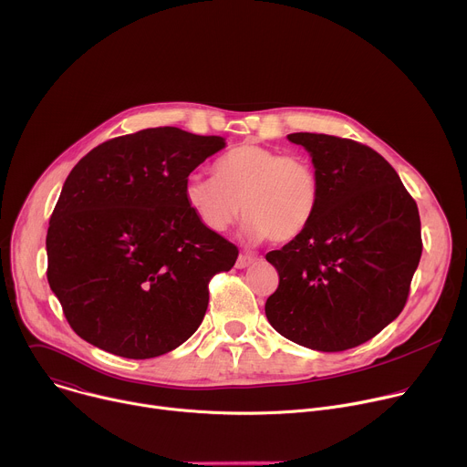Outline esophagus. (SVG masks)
Instances as JSON below:
<instances>
[{"mask_svg": "<svg viewBox=\"0 0 467 467\" xmlns=\"http://www.w3.org/2000/svg\"><path fill=\"white\" fill-rule=\"evenodd\" d=\"M253 262H254V256H249V254H240L234 265H236L238 269H245V267H247L249 264H253Z\"/></svg>", "mask_w": 467, "mask_h": 467, "instance_id": "34e87169", "label": "esophagus"}]
</instances>
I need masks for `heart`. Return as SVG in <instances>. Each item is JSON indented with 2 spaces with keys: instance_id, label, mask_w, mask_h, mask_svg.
<instances>
[{
  "instance_id": "heart-1",
  "label": "heart",
  "mask_w": 467,
  "mask_h": 467,
  "mask_svg": "<svg viewBox=\"0 0 467 467\" xmlns=\"http://www.w3.org/2000/svg\"><path fill=\"white\" fill-rule=\"evenodd\" d=\"M214 172H192L183 185L189 209L213 233H225L244 211L253 242L285 244L317 216L321 180L300 155L247 142L223 153Z\"/></svg>"
}]
</instances>
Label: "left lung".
<instances>
[{"label":"left lung","mask_w":467,"mask_h":467,"mask_svg":"<svg viewBox=\"0 0 467 467\" xmlns=\"http://www.w3.org/2000/svg\"><path fill=\"white\" fill-rule=\"evenodd\" d=\"M287 139L312 155L321 205L298 238L265 254L280 278L265 316L300 347L343 352L401 314L421 256L418 207L370 146L325 133Z\"/></svg>","instance_id":"left-lung-1"}]
</instances>
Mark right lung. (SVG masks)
Segmentation results:
<instances>
[{"label":"right lung","mask_w":467,"mask_h":467,"mask_svg":"<svg viewBox=\"0 0 467 467\" xmlns=\"http://www.w3.org/2000/svg\"><path fill=\"white\" fill-rule=\"evenodd\" d=\"M218 135L174 126L109 139L75 165L47 229V280L84 341L128 359L163 356L202 325L209 282L234 244L203 227L183 185Z\"/></svg>","instance_id":"1"}]
</instances>
